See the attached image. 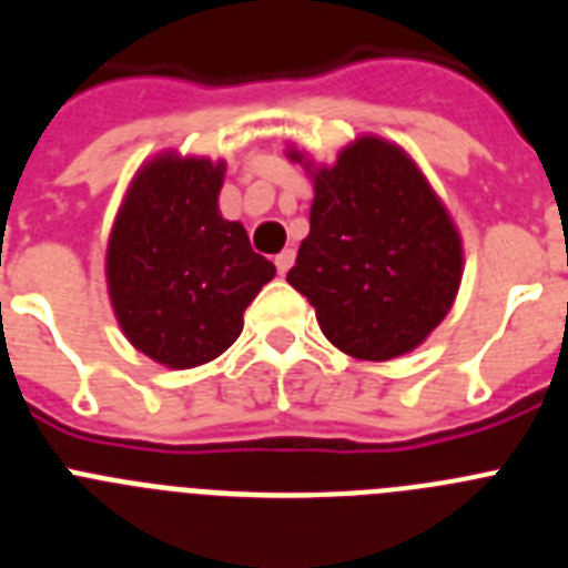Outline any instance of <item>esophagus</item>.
Listing matches in <instances>:
<instances>
[{
    "label": "esophagus",
    "instance_id": "34e87169",
    "mask_svg": "<svg viewBox=\"0 0 568 568\" xmlns=\"http://www.w3.org/2000/svg\"><path fill=\"white\" fill-rule=\"evenodd\" d=\"M293 261H295V250H281V253L275 255V270L284 275L290 267H293Z\"/></svg>",
    "mask_w": 568,
    "mask_h": 568
}]
</instances>
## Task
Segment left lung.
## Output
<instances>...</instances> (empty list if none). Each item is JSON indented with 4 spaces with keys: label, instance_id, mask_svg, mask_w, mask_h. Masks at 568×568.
Returning <instances> with one entry per match:
<instances>
[{
    "label": "left lung",
    "instance_id": "1",
    "mask_svg": "<svg viewBox=\"0 0 568 568\" xmlns=\"http://www.w3.org/2000/svg\"><path fill=\"white\" fill-rule=\"evenodd\" d=\"M460 261L455 224L418 168L395 144L366 135L315 173L310 235L287 281L338 349L389 361L449 313Z\"/></svg>",
    "mask_w": 568,
    "mask_h": 568
}]
</instances>
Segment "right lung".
I'll return each instance as SVG.
<instances>
[{
	"label": "right lung",
	"mask_w": 568,
	"mask_h": 568,
	"mask_svg": "<svg viewBox=\"0 0 568 568\" xmlns=\"http://www.w3.org/2000/svg\"><path fill=\"white\" fill-rule=\"evenodd\" d=\"M224 168L164 155L135 175L108 247V287L124 335L159 364L222 355L275 275L247 230L219 213Z\"/></svg>",
	"instance_id": "right-lung-1"
}]
</instances>
